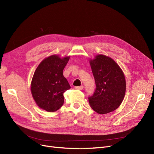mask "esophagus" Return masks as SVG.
Listing matches in <instances>:
<instances>
[{
    "label": "esophagus",
    "instance_id": "obj_1",
    "mask_svg": "<svg viewBox=\"0 0 154 154\" xmlns=\"http://www.w3.org/2000/svg\"><path fill=\"white\" fill-rule=\"evenodd\" d=\"M75 89H77V90H83V86H79V87H75Z\"/></svg>",
    "mask_w": 154,
    "mask_h": 154
}]
</instances>
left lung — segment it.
Wrapping results in <instances>:
<instances>
[{
    "mask_svg": "<svg viewBox=\"0 0 154 154\" xmlns=\"http://www.w3.org/2000/svg\"><path fill=\"white\" fill-rule=\"evenodd\" d=\"M90 64L96 84L94 95L88 97L90 106L100 114L112 112L124 99V73L112 59L104 55H97Z\"/></svg>",
    "mask_w": 154,
    "mask_h": 154,
    "instance_id": "8db88e82",
    "label": "left lung"
}]
</instances>
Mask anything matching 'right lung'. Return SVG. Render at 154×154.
Returning a JSON list of instances; mask_svg holds the SVG:
<instances>
[{
	"mask_svg": "<svg viewBox=\"0 0 154 154\" xmlns=\"http://www.w3.org/2000/svg\"><path fill=\"white\" fill-rule=\"evenodd\" d=\"M69 57L60 58L53 55L43 60L36 69L31 84L35 102L47 112H55L63 106L64 93L71 88L63 76V70Z\"/></svg>",
	"mask_w": 154,
	"mask_h": 154,
	"instance_id": "obj_1",
	"label": "right lung"
}]
</instances>
